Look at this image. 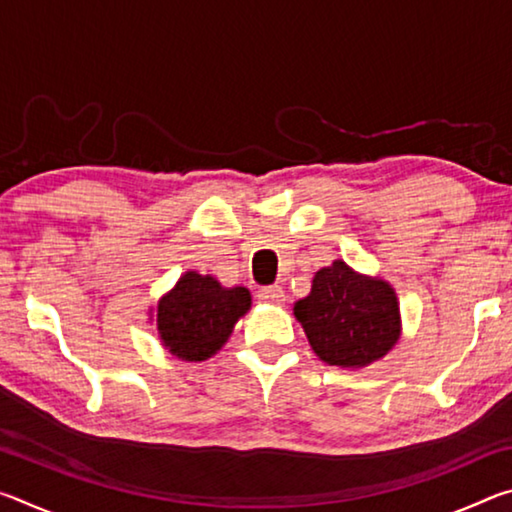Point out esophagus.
<instances>
[{"label":"esophagus","instance_id":"1","mask_svg":"<svg viewBox=\"0 0 512 512\" xmlns=\"http://www.w3.org/2000/svg\"><path fill=\"white\" fill-rule=\"evenodd\" d=\"M257 298L266 302V305H284V300H287V293H284L280 284H271V287L259 289Z\"/></svg>","mask_w":512,"mask_h":512}]
</instances>
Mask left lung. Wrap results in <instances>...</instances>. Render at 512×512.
Instances as JSON below:
<instances>
[{"mask_svg": "<svg viewBox=\"0 0 512 512\" xmlns=\"http://www.w3.org/2000/svg\"><path fill=\"white\" fill-rule=\"evenodd\" d=\"M293 316L320 361L361 370L384 359L402 336L400 300L391 282L354 271L343 259L320 268Z\"/></svg>", "mask_w": 512, "mask_h": 512, "instance_id": "left-lung-1", "label": "left lung"}]
</instances>
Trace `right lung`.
Listing matches in <instances>:
<instances>
[{"label": "right lung", "instance_id": "right-lung-1", "mask_svg": "<svg viewBox=\"0 0 512 512\" xmlns=\"http://www.w3.org/2000/svg\"><path fill=\"white\" fill-rule=\"evenodd\" d=\"M253 307L246 287H223L214 275L187 271L149 309L160 343L185 361H205L228 343L237 320Z\"/></svg>", "mask_w": 512, "mask_h": 512}]
</instances>
